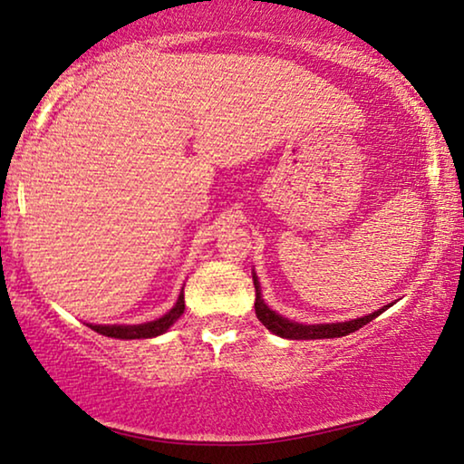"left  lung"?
Returning <instances> with one entry per match:
<instances>
[{
	"mask_svg": "<svg viewBox=\"0 0 464 464\" xmlns=\"http://www.w3.org/2000/svg\"><path fill=\"white\" fill-rule=\"evenodd\" d=\"M253 285H256V314L257 319L264 323V327H268L272 334L281 335V338L289 340H321V338H342V335H348L357 332L367 323L376 319L378 314H382L386 308H380L376 313L363 316V319H354L346 323H329V325H302V323H294L283 319L281 314H276L275 310H270L262 300V294H259V283L257 278L253 276Z\"/></svg>",
	"mask_w": 464,
	"mask_h": 464,
	"instance_id": "left-lung-1",
	"label": "left lung"
}]
</instances>
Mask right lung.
<instances>
[{
	"mask_svg": "<svg viewBox=\"0 0 464 464\" xmlns=\"http://www.w3.org/2000/svg\"><path fill=\"white\" fill-rule=\"evenodd\" d=\"M183 310H186V300H183V294H181L175 306L156 321L143 323V325H88V327L101 335H107V338H120V340L154 338V335H160L167 332V329L183 314Z\"/></svg>",
	"mask_w": 464,
	"mask_h": 464,
	"instance_id": "add662e5",
	"label": "right lung"
}]
</instances>
